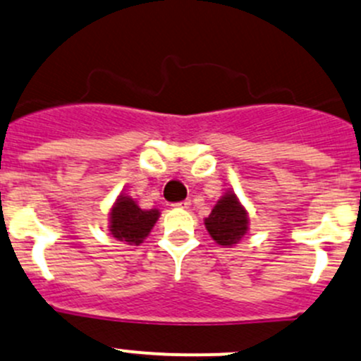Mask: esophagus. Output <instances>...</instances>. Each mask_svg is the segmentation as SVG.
<instances>
[{"mask_svg": "<svg viewBox=\"0 0 361 361\" xmlns=\"http://www.w3.org/2000/svg\"><path fill=\"white\" fill-rule=\"evenodd\" d=\"M174 207H178V209H188L190 207V200H181V202L174 204Z\"/></svg>", "mask_w": 361, "mask_h": 361, "instance_id": "obj_1", "label": "esophagus"}]
</instances>
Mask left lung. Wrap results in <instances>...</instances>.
I'll return each instance as SVG.
<instances>
[{"label": "left lung", "instance_id": "obj_1", "mask_svg": "<svg viewBox=\"0 0 361 361\" xmlns=\"http://www.w3.org/2000/svg\"><path fill=\"white\" fill-rule=\"evenodd\" d=\"M207 233L216 244L233 247L249 231V212L233 190H226L204 219Z\"/></svg>", "mask_w": 361, "mask_h": 361}]
</instances>
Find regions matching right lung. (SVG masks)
Instances as JSON below:
<instances>
[{"label":"right lung","instance_id":"right-lung-1","mask_svg":"<svg viewBox=\"0 0 361 361\" xmlns=\"http://www.w3.org/2000/svg\"><path fill=\"white\" fill-rule=\"evenodd\" d=\"M161 211L142 209L133 197L121 192L109 211V233L128 245H140L150 235Z\"/></svg>","mask_w":361,"mask_h":361}]
</instances>
